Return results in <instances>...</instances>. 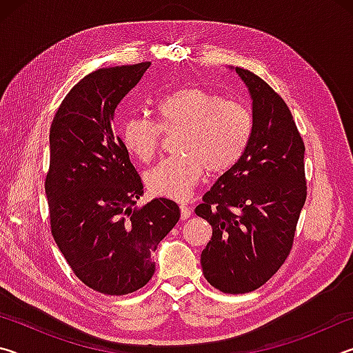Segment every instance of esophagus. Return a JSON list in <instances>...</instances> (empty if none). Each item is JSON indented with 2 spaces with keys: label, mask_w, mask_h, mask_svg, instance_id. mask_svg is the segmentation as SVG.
Segmentation results:
<instances>
[{
  "label": "esophagus",
  "mask_w": 353,
  "mask_h": 353,
  "mask_svg": "<svg viewBox=\"0 0 353 353\" xmlns=\"http://www.w3.org/2000/svg\"><path fill=\"white\" fill-rule=\"evenodd\" d=\"M190 214H191V208L187 205H181V218L185 221L190 218Z\"/></svg>",
  "instance_id": "obj_1"
}]
</instances>
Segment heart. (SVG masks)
<instances>
[{
    "label": "heart",
    "instance_id": "obj_1",
    "mask_svg": "<svg viewBox=\"0 0 353 353\" xmlns=\"http://www.w3.org/2000/svg\"><path fill=\"white\" fill-rule=\"evenodd\" d=\"M159 123L128 118L121 126L124 148L143 163L157 152L162 132L176 134V152L145 176L152 194L185 201L205 172L218 176L234 168L249 145L252 118L246 107L224 101L202 87L177 88L157 104Z\"/></svg>",
    "mask_w": 353,
    "mask_h": 353
}]
</instances>
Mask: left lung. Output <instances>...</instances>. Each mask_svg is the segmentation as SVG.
Listing matches in <instances>:
<instances>
[{"instance_id": "8db88e82", "label": "left lung", "mask_w": 353, "mask_h": 353, "mask_svg": "<svg viewBox=\"0 0 353 353\" xmlns=\"http://www.w3.org/2000/svg\"><path fill=\"white\" fill-rule=\"evenodd\" d=\"M235 71L252 99V134L241 159L194 212L213 229L201 254L207 282L244 294L265 285L292 248L307 199L305 146L280 94L249 70Z\"/></svg>"}]
</instances>
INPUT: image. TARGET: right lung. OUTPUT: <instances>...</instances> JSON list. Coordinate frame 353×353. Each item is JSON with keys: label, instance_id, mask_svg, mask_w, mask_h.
<instances>
[{"label": "right lung", "instance_id": "1", "mask_svg": "<svg viewBox=\"0 0 353 353\" xmlns=\"http://www.w3.org/2000/svg\"><path fill=\"white\" fill-rule=\"evenodd\" d=\"M149 65L85 76L65 97L50 129L45 191L51 234L76 277L109 296L129 294L151 280L152 252L181 218L166 198L134 207L143 183L113 126L118 104Z\"/></svg>", "mask_w": 353, "mask_h": 353}]
</instances>
